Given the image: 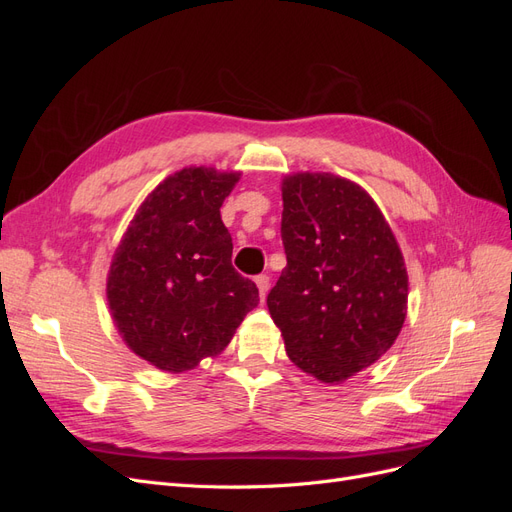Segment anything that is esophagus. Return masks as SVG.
<instances>
[{
    "label": "esophagus",
    "mask_w": 512,
    "mask_h": 512,
    "mask_svg": "<svg viewBox=\"0 0 512 512\" xmlns=\"http://www.w3.org/2000/svg\"><path fill=\"white\" fill-rule=\"evenodd\" d=\"M256 286H258V292H260V299L267 297V290H269V275H256Z\"/></svg>",
    "instance_id": "esophagus-1"
}]
</instances>
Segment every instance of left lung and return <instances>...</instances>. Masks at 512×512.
<instances>
[{
    "label": "left lung",
    "mask_w": 512,
    "mask_h": 512,
    "mask_svg": "<svg viewBox=\"0 0 512 512\" xmlns=\"http://www.w3.org/2000/svg\"><path fill=\"white\" fill-rule=\"evenodd\" d=\"M282 198L286 269L267 297L271 318L294 365L320 382H344L404 327V256L361 185L297 173L282 181Z\"/></svg>",
    "instance_id": "obj_1"
}]
</instances>
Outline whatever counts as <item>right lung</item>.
Wrapping results in <instances>:
<instances>
[{
	"mask_svg": "<svg viewBox=\"0 0 512 512\" xmlns=\"http://www.w3.org/2000/svg\"><path fill=\"white\" fill-rule=\"evenodd\" d=\"M239 173L192 166L166 177L134 215L111 262L106 299L134 354L188 371L220 354L258 288L232 267L220 207Z\"/></svg>",
	"mask_w": 512,
	"mask_h": 512,
	"instance_id": "obj_1",
	"label": "right lung"
}]
</instances>
